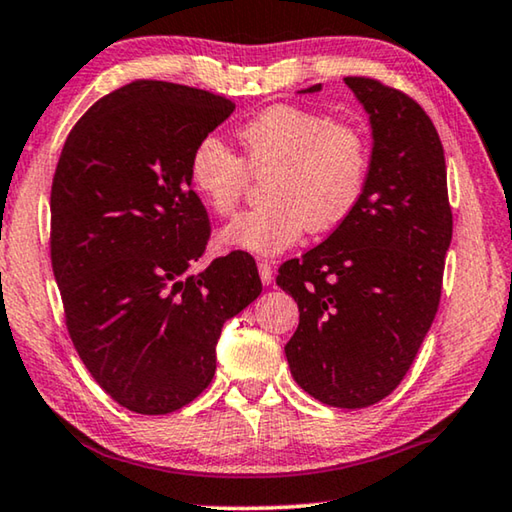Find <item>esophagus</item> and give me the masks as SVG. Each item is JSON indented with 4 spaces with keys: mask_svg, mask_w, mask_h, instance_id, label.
Here are the masks:
<instances>
[{
    "mask_svg": "<svg viewBox=\"0 0 512 512\" xmlns=\"http://www.w3.org/2000/svg\"><path fill=\"white\" fill-rule=\"evenodd\" d=\"M258 274H261V281L265 283V286H270V283L274 281L272 265L267 263V261H258Z\"/></svg>",
    "mask_w": 512,
    "mask_h": 512,
    "instance_id": "34e87169",
    "label": "esophagus"
}]
</instances>
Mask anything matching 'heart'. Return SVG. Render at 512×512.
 Wrapping results in <instances>:
<instances>
[{
    "label": "heart",
    "mask_w": 512,
    "mask_h": 512,
    "mask_svg": "<svg viewBox=\"0 0 512 512\" xmlns=\"http://www.w3.org/2000/svg\"><path fill=\"white\" fill-rule=\"evenodd\" d=\"M238 157L215 137L201 139L187 164L192 190L217 215H231L251 176L267 178L265 208L242 212L219 231V245L274 256L302 238L325 233L352 215L364 194L371 151L348 123L295 105L267 107L242 123Z\"/></svg>",
    "instance_id": "1"
}]
</instances>
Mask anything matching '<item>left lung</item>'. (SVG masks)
<instances>
[{
    "mask_svg": "<svg viewBox=\"0 0 512 512\" xmlns=\"http://www.w3.org/2000/svg\"><path fill=\"white\" fill-rule=\"evenodd\" d=\"M345 84L373 130L364 194L325 242L279 267L277 283L300 309L286 343L295 382L359 410L398 387L435 320L453 215L442 141L419 102L371 77Z\"/></svg>",
    "mask_w": 512,
    "mask_h": 512,
    "instance_id": "obj_1",
    "label": "left lung"
}]
</instances>
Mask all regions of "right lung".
<instances>
[{
	"instance_id": "1",
	"label": "right lung",
	"mask_w": 512,
	"mask_h": 512,
	"mask_svg": "<svg viewBox=\"0 0 512 512\" xmlns=\"http://www.w3.org/2000/svg\"><path fill=\"white\" fill-rule=\"evenodd\" d=\"M233 109L192 86L130 82L75 123L54 171L50 254L68 334L130 412L192 403L215 375L224 322L263 290L247 251L190 272L210 222L187 164Z\"/></svg>"
}]
</instances>
